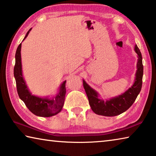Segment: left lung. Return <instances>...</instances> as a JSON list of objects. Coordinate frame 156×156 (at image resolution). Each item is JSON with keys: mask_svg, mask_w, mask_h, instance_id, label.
<instances>
[{"mask_svg": "<svg viewBox=\"0 0 156 156\" xmlns=\"http://www.w3.org/2000/svg\"><path fill=\"white\" fill-rule=\"evenodd\" d=\"M135 51L138 54V60L137 63V72L136 80L131 88L118 97L113 98L109 100H100L98 94L91 88L86 82L83 80V86L87 96L89 105L93 112L98 115L104 116H115L120 115L130 107L140 92L143 76V65L141 52L138 46H135Z\"/></svg>", "mask_w": 156, "mask_h": 156, "instance_id": "8db88e82", "label": "left lung"}]
</instances>
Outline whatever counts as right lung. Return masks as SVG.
Masks as SVG:
<instances>
[{
    "mask_svg": "<svg viewBox=\"0 0 156 156\" xmlns=\"http://www.w3.org/2000/svg\"><path fill=\"white\" fill-rule=\"evenodd\" d=\"M31 30V28L27 31L24 40ZM20 49L21 43L18 45L16 52V62L14 69V75L16 83L18 96L25 102L26 107L28 108L29 110L36 115L41 116V117H50V116L57 114L62 110L63 105H64L66 94V80L63 82L62 85L60 86L59 93L55 98H39L31 95L29 91L23 77Z\"/></svg>",
    "mask_w": 156,
    "mask_h": 156,
    "instance_id": "add662e5",
    "label": "right lung"
}]
</instances>
